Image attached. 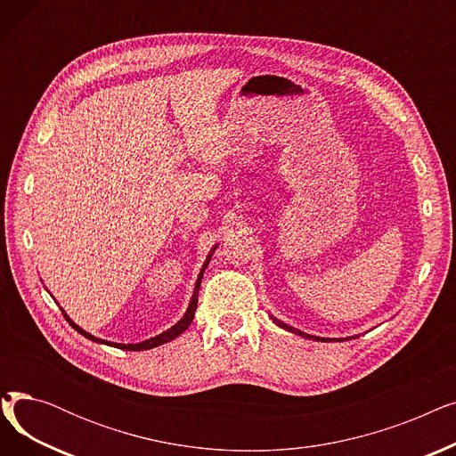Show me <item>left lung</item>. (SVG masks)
<instances>
[{"mask_svg":"<svg viewBox=\"0 0 456 456\" xmlns=\"http://www.w3.org/2000/svg\"><path fill=\"white\" fill-rule=\"evenodd\" d=\"M272 320L279 325V327H282L284 330H290V332H294V334H299V337H303V338H310V340H316V342H330V338H320V337H310V334H305V332H301V330H297V329H294V327H290V325H286V323H282V322H279L277 318H273L272 316Z\"/></svg>","mask_w":456,"mask_h":456,"instance_id":"1","label":"left lung"}]
</instances>
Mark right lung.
I'll return each mask as SVG.
<instances>
[{
	"label": "right lung",
	"mask_w": 456,
	"mask_h": 456,
	"mask_svg": "<svg viewBox=\"0 0 456 456\" xmlns=\"http://www.w3.org/2000/svg\"><path fill=\"white\" fill-rule=\"evenodd\" d=\"M214 249H216V246L212 248V251H214ZM212 251L208 253V256H207V260H205V265H203V268H201V272H200V275H198V281H196V286H194V294H191V299H190V305H188V308H186L184 316H183V318H181V320H179L172 329L164 330L162 334H157V337H153V338H150V340H146V342H140V344H114V342H107V340H102V338H95V337H92L90 332L83 330L79 325H76L74 322H71V320L66 316L64 310H62V314H64L66 322H68L71 327H74L79 334H83L85 338H88V340H92V342H98V344H107V346H112V347L126 349V351H143V349H153V347L162 346V344H166V342H172L174 338H177V337H179V334H183V332L188 329V325L191 323V320H194L196 308H198V292H200V286H201V279H203L205 268H207L208 260H210V256H212Z\"/></svg>",
	"instance_id": "right-lung-1"
}]
</instances>
